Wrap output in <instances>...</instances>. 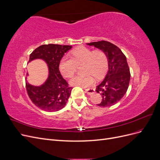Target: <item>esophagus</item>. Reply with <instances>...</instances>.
<instances>
[{
  "instance_id": "obj_1",
  "label": "esophagus",
  "mask_w": 160,
  "mask_h": 160,
  "mask_svg": "<svg viewBox=\"0 0 160 160\" xmlns=\"http://www.w3.org/2000/svg\"><path fill=\"white\" fill-rule=\"evenodd\" d=\"M85 92L88 95H92L95 93V89H86Z\"/></svg>"
}]
</instances>
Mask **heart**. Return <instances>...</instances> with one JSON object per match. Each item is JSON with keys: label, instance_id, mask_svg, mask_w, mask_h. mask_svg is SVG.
<instances>
[{"label": "heart", "instance_id": "b5f03b06", "mask_svg": "<svg viewBox=\"0 0 160 160\" xmlns=\"http://www.w3.org/2000/svg\"><path fill=\"white\" fill-rule=\"evenodd\" d=\"M71 58L64 57L59 62V70L67 78L73 75L77 65L85 63L83 67L85 75H77L72 77L70 83L72 85L88 88L93 85L95 79H100L108 68V59L105 52L101 50H93L85 47H80L72 51Z\"/></svg>", "mask_w": 160, "mask_h": 160}]
</instances>
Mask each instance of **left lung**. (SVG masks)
I'll list each match as a JSON object with an SVG mask.
<instances>
[{
    "label": "left lung",
    "mask_w": 160,
    "mask_h": 160,
    "mask_svg": "<svg viewBox=\"0 0 160 160\" xmlns=\"http://www.w3.org/2000/svg\"><path fill=\"white\" fill-rule=\"evenodd\" d=\"M88 45L102 50L108 57V73L95 91L102 96L101 102L97 105L110 107L119 101L128 89L131 75L126 57L119 47L108 41L92 42Z\"/></svg>",
    "instance_id": "left-lung-1"
}]
</instances>
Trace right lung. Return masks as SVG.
Masks as SVG:
<instances>
[{
	"instance_id": "obj_1",
	"label": "right lung",
	"mask_w": 160,
	"mask_h": 160,
	"mask_svg": "<svg viewBox=\"0 0 160 160\" xmlns=\"http://www.w3.org/2000/svg\"><path fill=\"white\" fill-rule=\"evenodd\" d=\"M71 48L70 45H42L30 55L28 62L41 59L47 62L49 68V77L43 85L37 87L26 82L28 97L32 102L42 110L48 112L61 110L65 107L69 98L72 88L62 78L59 67L62 57Z\"/></svg>"
}]
</instances>
